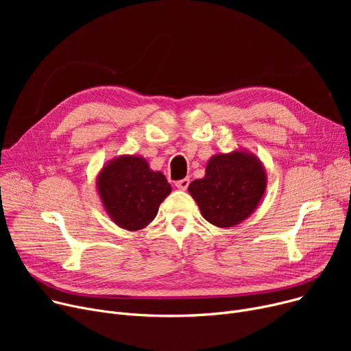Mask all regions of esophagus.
<instances>
[{"label": "esophagus", "instance_id": "34e87169", "mask_svg": "<svg viewBox=\"0 0 351 351\" xmlns=\"http://www.w3.org/2000/svg\"><path fill=\"white\" fill-rule=\"evenodd\" d=\"M175 185H176V188L180 189V191H186L188 186H189V179L185 178V179H182V180H178V182L175 183Z\"/></svg>", "mask_w": 351, "mask_h": 351}]
</instances>
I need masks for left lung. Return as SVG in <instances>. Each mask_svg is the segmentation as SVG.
<instances>
[{
    "label": "left lung",
    "instance_id": "left-lung-1",
    "mask_svg": "<svg viewBox=\"0 0 351 351\" xmlns=\"http://www.w3.org/2000/svg\"><path fill=\"white\" fill-rule=\"evenodd\" d=\"M267 176L262 160L246 149L213 155L205 176L188 191L202 216L217 228H233L247 219L266 192Z\"/></svg>",
    "mask_w": 351,
    "mask_h": 351
}]
</instances>
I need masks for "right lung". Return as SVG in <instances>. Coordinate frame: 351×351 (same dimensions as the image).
<instances>
[{"instance_id":"right-lung-1","label":"right lung","mask_w":351,"mask_h":351,"mask_svg":"<svg viewBox=\"0 0 351 351\" xmlns=\"http://www.w3.org/2000/svg\"><path fill=\"white\" fill-rule=\"evenodd\" d=\"M97 192L110 220L134 232L152 222L172 188L162 172L149 168L145 158L121 155L102 166L97 176Z\"/></svg>"}]
</instances>
